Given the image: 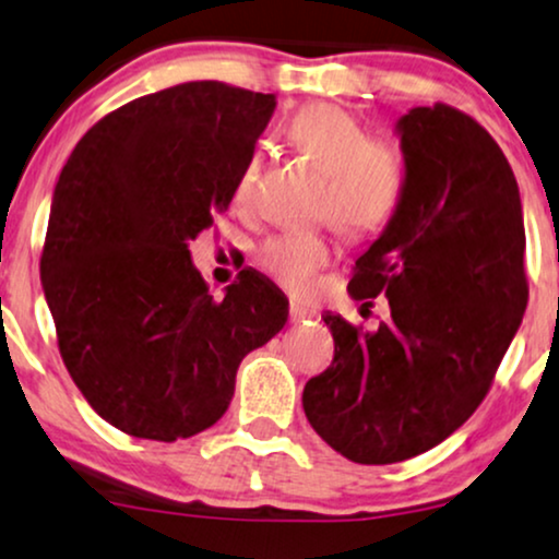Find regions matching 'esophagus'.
<instances>
[{"mask_svg":"<svg viewBox=\"0 0 559 559\" xmlns=\"http://www.w3.org/2000/svg\"><path fill=\"white\" fill-rule=\"evenodd\" d=\"M313 316H316L313 308L302 306V302H290V319H293L295 323H300V321H308V319H313Z\"/></svg>","mask_w":559,"mask_h":559,"instance_id":"esophagus-1","label":"esophagus"}]
</instances>
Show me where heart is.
<instances>
[{"label": "heart", "instance_id": "b5f03b06", "mask_svg": "<svg viewBox=\"0 0 559 559\" xmlns=\"http://www.w3.org/2000/svg\"><path fill=\"white\" fill-rule=\"evenodd\" d=\"M287 142L321 170L316 215L332 219L344 236H373L394 217L404 194V157L391 142L370 140L353 114L332 103L300 108L285 127ZM261 160L251 155L240 165L233 199L240 206L257 194ZM329 240L321 233H287L269 238L257 259L280 285L302 293L316 269L329 261Z\"/></svg>", "mask_w": 559, "mask_h": 559}]
</instances>
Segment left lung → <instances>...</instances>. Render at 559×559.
Instances as JSON below:
<instances>
[{"mask_svg": "<svg viewBox=\"0 0 559 559\" xmlns=\"http://www.w3.org/2000/svg\"><path fill=\"white\" fill-rule=\"evenodd\" d=\"M404 194L355 261V300L389 298L360 332L326 313L334 362L302 389L308 423L355 464H396L459 430L526 311L523 210L506 155L472 116L417 106L396 121Z\"/></svg>", "mask_w": 559, "mask_h": 559, "instance_id": "1", "label": "left lung"}]
</instances>
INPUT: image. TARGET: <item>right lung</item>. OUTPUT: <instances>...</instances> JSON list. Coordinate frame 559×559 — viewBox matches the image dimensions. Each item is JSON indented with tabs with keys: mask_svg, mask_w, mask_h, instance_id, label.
<instances>
[{
	"mask_svg": "<svg viewBox=\"0 0 559 559\" xmlns=\"http://www.w3.org/2000/svg\"><path fill=\"white\" fill-rule=\"evenodd\" d=\"M272 93L202 80L116 108L53 189L40 285L69 376L134 438H191L225 415L238 365L287 323L285 293L240 272L223 300L189 243L233 202Z\"/></svg>",
	"mask_w": 559,
	"mask_h": 559,
	"instance_id": "obj_1",
	"label": "right lung"
}]
</instances>
